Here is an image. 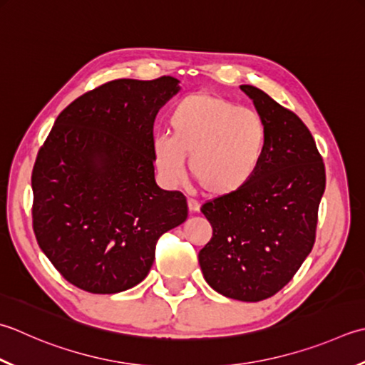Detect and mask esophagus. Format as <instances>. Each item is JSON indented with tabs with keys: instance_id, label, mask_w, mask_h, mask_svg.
I'll list each match as a JSON object with an SVG mask.
<instances>
[{
	"instance_id": "1",
	"label": "esophagus",
	"mask_w": 365,
	"mask_h": 365,
	"mask_svg": "<svg viewBox=\"0 0 365 365\" xmlns=\"http://www.w3.org/2000/svg\"><path fill=\"white\" fill-rule=\"evenodd\" d=\"M199 209H201V204H199L197 201H192V199H188V210L191 213L199 212Z\"/></svg>"
}]
</instances>
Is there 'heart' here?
Returning a JSON list of instances; mask_svg holds the SVG:
<instances>
[{
  "instance_id": "heart-1",
  "label": "heart",
  "mask_w": 365,
  "mask_h": 365,
  "mask_svg": "<svg viewBox=\"0 0 365 365\" xmlns=\"http://www.w3.org/2000/svg\"><path fill=\"white\" fill-rule=\"evenodd\" d=\"M169 128L170 135L153 140L156 168L169 183H177L190 156L191 177L210 196H230L247 187L266 153L267 125L259 113L212 93L178 101Z\"/></svg>"
}]
</instances>
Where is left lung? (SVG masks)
Returning a JSON list of instances; mask_svg holds the SVG:
<instances>
[{
	"label": "left lung",
	"instance_id": "1",
	"mask_svg": "<svg viewBox=\"0 0 365 365\" xmlns=\"http://www.w3.org/2000/svg\"><path fill=\"white\" fill-rule=\"evenodd\" d=\"M240 90L266 121V153L247 187L201 207L213 235L197 258L205 282L220 294L258 302L288 284L310 255L326 170L294 112L253 85Z\"/></svg>",
	"mask_w": 365,
	"mask_h": 365
}]
</instances>
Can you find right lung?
Segmentation results:
<instances>
[{
	"instance_id": "1",
	"label": "right lung",
	"mask_w": 365,
	"mask_h": 365,
	"mask_svg": "<svg viewBox=\"0 0 365 365\" xmlns=\"http://www.w3.org/2000/svg\"><path fill=\"white\" fill-rule=\"evenodd\" d=\"M178 81L118 78L78 96L36 158L33 230L69 283L113 294L150 272L156 242L188 217L180 191L155 182L153 123Z\"/></svg>"
}]
</instances>
